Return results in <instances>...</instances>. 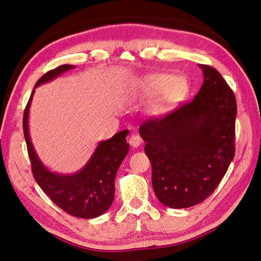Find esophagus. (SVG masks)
<instances>
[{"label":"esophagus","mask_w":261,"mask_h":261,"mask_svg":"<svg viewBox=\"0 0 261 261\" xmlns=\"http://www.w3.org/2000/svg\"><path fill=\"white\" fill-rule=\"evenodd\" d=\"M141 141H143V140H141V137L139 135H137V134H134L129 138V144L131 145L132 147H138L139 145L141 144Z\"/></svg>","instance_id":"34e87169"}]
</instances>
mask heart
Wrapping results in <instances>:
<instances>
[{
	"label": "heart",
	"instance_id": "1",
	"mask_svg": "<svg viewBox=\"0 0 261 261\" xmlns=\"http://www.w3.org/2000/svg\"><path fill=\"white\" fill-rule=\"evenodd\" d=\"M141 93L153 95L161 92V98L158 107L163 108L166 105L173 102L183 93L185 84L180 78H170L167 74H151V76L141 78L137 83Z\"/></svg>",
	"mask_w": 261,
	"mask_h": 261
}]
</instances>
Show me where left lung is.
I'll return each instance as SVG.
<instances>
[{"label":"left lung","instance_id":"8db88e82","mask_svg":"<svg viewBox=\"0 0 261 261\" xmlns=\"http://www.w3.org/2000/svg\"><path fill=\"white\" fill-rule=\"evenodd\" d=\"M194 98L139 126L158 199L170 208L200 204L218 188L235 156L236 96L218 70L200 64Z\"/></svg>","mask_w":261,"mask_h":261}]
</instances>
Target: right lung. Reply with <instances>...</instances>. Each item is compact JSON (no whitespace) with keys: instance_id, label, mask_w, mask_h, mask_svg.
Returning a JSON list of instances; mask_svg holds the SVG:
<instances>
[{"instance_id":"obj_1","label":"right lung","mask_w":261,"mask_h":261,"mask_svg":"<svg viewBox=\"0 0 261 261\" xmlns=\"http://www.w3.org/2000/svg\"><path fill=\"white\" fill-rule=\"evenodd\" d=\"M73 65L63 64L46 72L34 87L49 82ZM34 91L26 105L23 117L24 137L28 146L35 182L55 205L68 214L82 219H93L107 211L115 197V176L129 152V144L125 137L127 130L118 132L109 140L101 141L87 165L73 175H57L42 165L34 152L29 135V110Z\"/></svg>"}]
</instances>
